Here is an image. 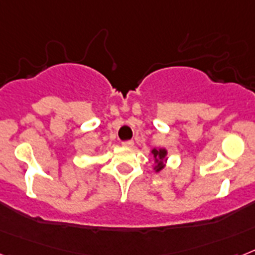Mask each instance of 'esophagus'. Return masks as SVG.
Returning <instances> with one entry per match:
<instances>
[{
	"label": "esophagus",
	"mask_w": 255,
	"mask_h": 255,
	"mask_svg": "<svg viewBox=\"0 0 255 255\" xmlns=\"http://www.w3.org/2000/svg\"><path fill=\"white\" fill-rule=\"evenodd\" d=\"M122 145H123L124 147H132V146H133V141H132V140L123 141V142H122Z\"/></svg>",
	"instance_id": "34e87169"
}]
</instances>
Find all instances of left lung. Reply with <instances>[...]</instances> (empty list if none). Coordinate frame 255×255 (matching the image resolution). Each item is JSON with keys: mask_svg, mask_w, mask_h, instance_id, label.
Segmentation results:
<instances>
[{"mask_svg": "<svg viewBox=\"0 0 255 255\" xmlns=\"http://www.w3.org/2000/svg\"><path fill=\"white\" fill-rule=\"evenodd\" d=\"M151 153L154 154V158H155V162H157V171H160L162 168H163V158L166 157V154H167V151L164 150V149H159V150H157V149H154Z\"/></svg>", "mask_w": 255, "mask_h": 255, "instance_id": "left-lung-1", "label": "left lung"}]
</instances>
